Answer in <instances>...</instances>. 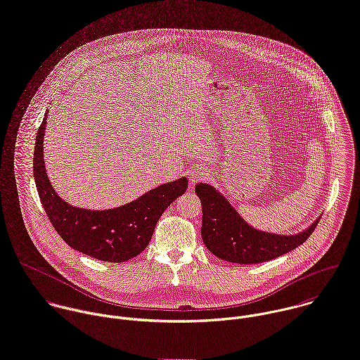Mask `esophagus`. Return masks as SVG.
Segmentation results:
<instances>
[{
    "instance_id": "obj_1",
    "label": "esophagus",
    "mask_w": 360,
    "mask_h": 360,
    "mask_svg": "<svg viewBox=\"0 0 360 360\" xmlns=\"http://www.w3.org/2000/svg\"><path fill=\"white\" fill-rule=\"evenodd\" d=\"M207 176V171L203 167H196L189 172V184L195 185L196 182L205 179Z\"/></svg>"
}]
</instances>
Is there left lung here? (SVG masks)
Listing matches in <instances>:
<instances>
[{
  "instance_id": "1",
  "label": "left lung",
  "mask_w": 360,
  "mask_h": 360,
  "mask_svg": "<svg viewBox=\"0 0 360 360\" xmlns=\"http://www.w3.org/2000/svg\"><path fill=\"white\" fill-rule=\"evenodd\" d=\"M195 192L202 202V240L210 253L230 263L257 264L280 257L301 246L319 221L316 217L294 234L264 231L245 220L210 184H198Z\"/></svg>"
}]
</instances>
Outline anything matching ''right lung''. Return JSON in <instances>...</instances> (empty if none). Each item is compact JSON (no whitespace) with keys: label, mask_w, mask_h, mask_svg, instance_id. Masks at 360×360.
<instances>
[{"label":"right lung","mask_w":360,"mask_h":360,"mask_svg":"<svg viewBox=\"0 0 360 360\" xmlns=\"http://www.w3.org/2000/svg\"><path fill=\"white\" fill-rule=\"evenodd\" d=\"M48 111L38 129L34 151V178L41 203L63 240L93 259L124 263L150 243L165 209L186 192L185 176L150 189L137 199L111 209H84L65 202L53 189L44 161V136Z\"/></svg>","instance_id":"add662e5"}]
</instances>
